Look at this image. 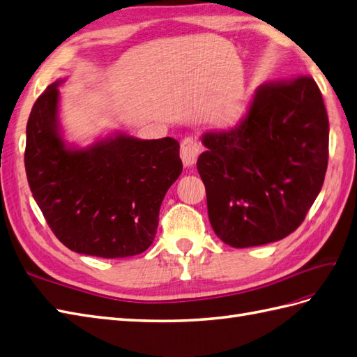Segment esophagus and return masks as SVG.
<instances>
[{
  "mask_svg": "<svg viewBox=\"0 0 357 357\" xmlns=\"http://www.w3.org/2000/svg\"><path fill=\"white\" fill-rule=\"evenodd\" d=\"M199 153H200V146L196 140L190 139V137H187V139L182 140V143H181V160H182V162H184L185 167H193L195 166Z\"/></svg>",
  "mask_w": 357,
  "mask_h": 357,
  "instance_id": "1",
  "label": "esophagus"
}]
</instances>
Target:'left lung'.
<instances>
[{"label":"left lung","mask_w":357,"mask_h":357,"mask_svg":"<svg viewBox=\"0 0 357 357\" xmlns=\"http://www.w3.org/2000/svg\"><path fill=\"white\" fill-rule=\"evenodd\" d=\"M197 170L215 235L243 249L285 238L323 187L328 119L315 81L257 89L241 121L202 134Z\"/></svg>","instance_id":"obj_1"}]
</instances>
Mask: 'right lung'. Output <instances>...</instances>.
<instances>
[{
	"mask_svg": "<svg viewBox=\"0 0 357 357\" xmlns=\"http://www.w3.org/2000/svg\"><path fill=\"white\" fill-rule=\"evenodd\" d=\"M56 83L36 100L26 123L25 172L36 204L68 249L126 258L152 244L167 190L182 173L179 143L116 131L86 148L63 139Z\"/></svg>",
	"mask_w": 357,
	"mask_h": 357,
	"instance_id": "right-lung-1",
	"label": "right lung"
}]
</instances>
